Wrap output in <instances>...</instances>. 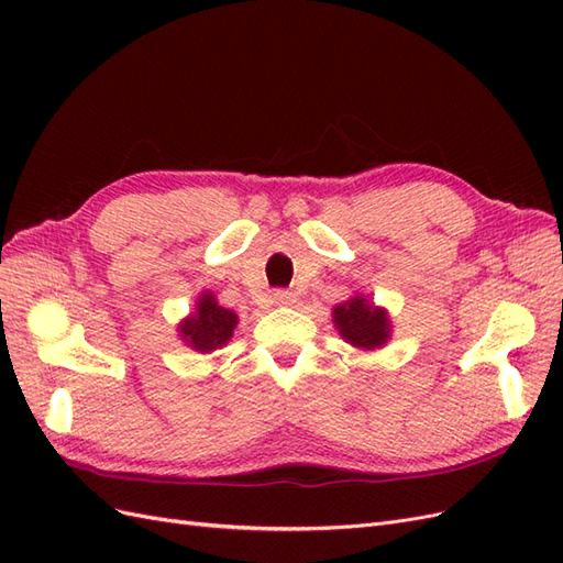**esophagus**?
I'll list each match as a JSON object with an SVG mask.
<instances>
[{
  "mask_svg": "<svg viewBox=\"0 0 563 563\" xmlns=\"http://www.w3.org/2000/svg\"><path fill=\"white\" fill-rule=\"evenodd\" d=\"M272 302H277V305H291V302H294V294L286 291V288H277V291L272 294Z\"/></svg>",
  "mask_w": 563,
  "mask_h": 563,
  "instance_id": "34e87169",
  "label": "esophagus"
}]
</instances>
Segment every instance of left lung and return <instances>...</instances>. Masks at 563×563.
I'll list each match as a JSON object with an SVG mask.
<instances>
[{
    "mask_svg": "<svg viewBox=\"0 0 563 563\" xmlns=\"http://www.w3.org/2000/svg\"><path fill=\"white\" fill-rule=\"evenodd\" d=\"M333 319L347 343L356 347L376 350L389 338L387 314L368 305L366 298L356 296L345 305H338L333 310Z\"/></svg>",
    "mask_w": 563,
    "mask_h": 563,
    "instance_id": "left-lung-1",
    "label": "left lung"
}]
</instances>
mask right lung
I'll list each match as a JSON object with an SVG mask.
<instances>
[{"instance_id":"add662e5","label":"right lung","mask_w":563,"mask_h":563,"mask_svg":"<svg viewBox=\"0 0 563 563\" xmlns=\"http://www.w3.org/2000/svg\"><path fill=\"white\" fill-rule=\"evenodd\" d=\"M234 327L236 314L232 310L220 308L211 294H203L197 302V312L183 323L180 333L190 343V347L199 352H211L228 343Z\"/></svg>"}]
</instances>
